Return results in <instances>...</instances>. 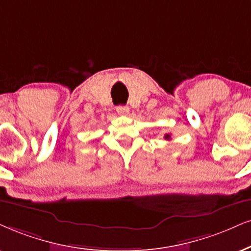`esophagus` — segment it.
Instances as JSON below:
<instances>
[{"label": "esophagus", "instance_id": "obj_1", "mask_svg": "<svg viewBox=\"0 0 251 251\" xmlns=\"http://www.w3.org/2000/svg\"><path fill=\"white\" fill-rule=\"evenodd\" d=\"M116 111H117V114H119V115L126 116V115H128V114H129V108L126 106H119L116 108Z\"/></svg>", "mask_w": 251, "mask_h": 251}]
</instances>
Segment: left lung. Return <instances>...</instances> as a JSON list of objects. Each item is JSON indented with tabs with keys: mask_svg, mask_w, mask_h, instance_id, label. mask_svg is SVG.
Returning <instances> with one entry per match:
<instances>
[{
	"mask_svg": "<svg viewBox=\"0 0 251 251\" xmlns=\"http://www.w3.org/2000/svg\"><path fill=\"white\" fill-rule=\"evenodd\" d=\"M164 137H165V140H171V136H170V134H166Z\"/></svg>",
	"mask_w": 251,
	"mask_h": 251,
	"instance_id": "obj_1",
	"label": "left lung"
}]
</instances>
